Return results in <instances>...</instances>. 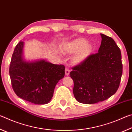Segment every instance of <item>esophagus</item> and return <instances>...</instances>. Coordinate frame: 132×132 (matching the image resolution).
<instances>
[{
	"label": "esophagus",
	"instance_id": "obj_1",
	"mask_svg": "<svg viewBox=\"0 0 132 132\" xmlns=\"http://www.w3.org/2000/svg\"><path fill=\"white\" fill-rule=\"evenodd\" d=\"M70 69H69L68 68H66L65 69V75L66 76H68L69 75V73H70Z\"/></svg>",
	"mask_w": 132,
	"mask_h": 132
}]
</instances>
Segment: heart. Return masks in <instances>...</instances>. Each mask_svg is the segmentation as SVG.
<instances>
[{"instance_id":"b5f03b06","label":"heart","mask_w":132,"mask_h":132,"mask_svg":"<svg viewBox=\"0 0 132 132\" xmlns=\"http://www.w3.org/2000/svg\"><path fill=\"white\" fill-rule=\"evenodd\" d=\"M92 46L91 45L87 43V41L84 38H79L69 44L66 51L69 53L78 52L75 57V61L80 62L85 59L89 53H90Z\"/></svg>"}]
</instances>
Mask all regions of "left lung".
Here are the masks:
<instances>
[{
    "mask_svg": "<svg viewBox=\"0 0 132 132\" xmlns=\"http://www.w3.org/2000/svg\"><path fill=\"white\" fill-rule=\"evenodd\" d=\"M101 36L98 52L88 56L70 73L74 82L73 94L80 103L104 101L119 87L123 69L120 50L111 37Z\"/></svg>",
    "mask_w": 132,
    "mask_h": 132,
    "instance_id": "8db88e82",
    "label": "left lung"
}]
</instances>
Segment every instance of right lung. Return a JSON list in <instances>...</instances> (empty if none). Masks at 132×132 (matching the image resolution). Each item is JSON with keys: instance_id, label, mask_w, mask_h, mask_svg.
<instances>
[{"instance_id": "right-lung-1", "label": "right lung", "mask_w": 132, "mask_h": 132, "mask_svg": "<svg viewBox=\"0 0 132 132\" xmlns=\"http://www.w3.org/2000/svg\"><path fill=\"white\" fill-rule=\"evenodd\" d=\"M24 42L15 46L11 59L9 74L12 88L20 98L31 103L42 105L52 99L56 85L64 77L65 67L44 60L25 62Z\"/></svg>"}]
</instances>
